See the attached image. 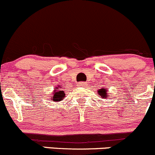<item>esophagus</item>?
Masks as SVG:
<instances>
[{
	"label": "esophagus",
	"mask_w": 155,
	"mask_h": 155,
	"mask_svg": "<svg viewBox=\"0 0 155 155\" xmlns=\"http://www.w3.org/2000/svg\"><path fill=\"white\" fill-rule=\"evenodd\" d=\"M85 84H86V82H82L79 83V85H80L81 87H84V86H85Z\"/></svg>",
	"instance_id": "obj_1"
}]
</instances>
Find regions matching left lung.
<instances>
[{
	"label": "left lung",
	"instance_id": "obj_1",
	"mask_svg": "<svg viewBox=\"0 0 155 155\" xmlns=\"http://www.w3.org/2000/svg\"><path fill=\"white\" fill-rule=\"evenodd\" d=\"M107 91H108L107 90V88H105V87H102V88L99 89V90L97 91V92H98V94L99 95V97H101V98L107 99V97H108V95H107Z\"/></svg>",
	"mask_w": 155,
	"mask_h": 155
}]
</instances>
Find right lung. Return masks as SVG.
I'll return each mask as SVG.
<instances>
[{"label":"right lung","mask_w":155,"mask_h":155,"mask_svg":"<svg viewBox=\"0 0 155 155\" xmlns=\"http://www.w3.org/2000/svg\"><path fill=\"white\" fill-rule=\"evenodd\" d=\"M59 86H58V87H56L54 88V91L52 93V97L50 99H51V100H53V102H61V101L63 100V99L65 97L64 91L59 90Z\"/></svg>","instance_id":"obj_1"}]
</instances>
